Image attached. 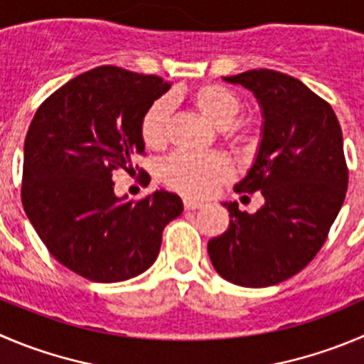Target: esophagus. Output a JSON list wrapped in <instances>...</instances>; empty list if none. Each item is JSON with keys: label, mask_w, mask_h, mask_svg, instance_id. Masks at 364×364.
Returning a JSON list of instances; mask_svg holds the SVG:
<instances>
[{"label": "esophagus", "mask_w": 364, "mask_h": 364, "mask_svg": "<svg viewBox=\"0 0 364 364\" xmlns=\"http://www.w3.org/2000/svg\"><path fill=\"white\" fill-rule=\"evenodd\" d=\"M203 203L198 202V200H193V198H184V209L186 210H196V209H202Z\"/></svg>", "instance_id": "1"}]
</instances>
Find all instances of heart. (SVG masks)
Instances as JSON below:
<instances>
[{"mask_svg": "<svg viewBox=\"0 0 364 364\" xmlns=\"http://www.w3.org/2000/svg\"><path fill=\"white\" fill-rule=\"evenodd\" d=\"M191 105L213 124L220 127L232 141L245 139L247 128L237 123L241 112V98L221 84H203L193 89L188 95ZM171 103L166 98H159L144 110L141 117L139 134L144 146L159 150L166 143V130ZM232 169L227 159L220 154H175L162 164L161 178L168 188L182 195L202 198L213 191L216 186L230 176Z\"/></svg>", "mask_w": 364, "mask_h": 364, "instance_id": "obj_1", "label": "heart"}]
</instances>
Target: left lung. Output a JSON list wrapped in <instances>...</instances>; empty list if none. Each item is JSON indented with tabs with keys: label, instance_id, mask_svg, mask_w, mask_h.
I'll list each match as a JSON object with an SVG mask.
<instances>
[{
	"label": "left lung",
	"instance_id": "8db88e82",
	"mask_svg": "<svg viewBox=\"0 0 364 364\" xmlns=\"http://www.w3.org/2000/svg\"><path fill=\"white\" fill-rule=\"evenodd\" d=\"M254 92L261 141L236 193H261L257 213L223 202L230 223L207 245L214 269L243 288L275 286L306 268L345 202L348 169L334 110L307 85L273 69L223 76Z\"/></svg>",
	"mask_w": 364,
	"mask_h": 364
}]
</instances>
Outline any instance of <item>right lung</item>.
Masks as SVG:
<instances>
[{"label": "right lung", "mask_w": 364, "mask_h": 364, "mask_svg": "<svg viewBox=\"0 0 364 364\" xmlns=\"http://www.w3.org/2000/svg\"><path fill=\"white\" fill-rule=\"evenodd\" d=\"M161 76L102 65L55 91L24 139V213L50 254L95 282L146 272L162 230L184 210L164 189L139 200L114 193V169H132L143 154L144 110L169 91Z\"/></svg>", "instance_id": "right-lung-1"}]
</instances>
